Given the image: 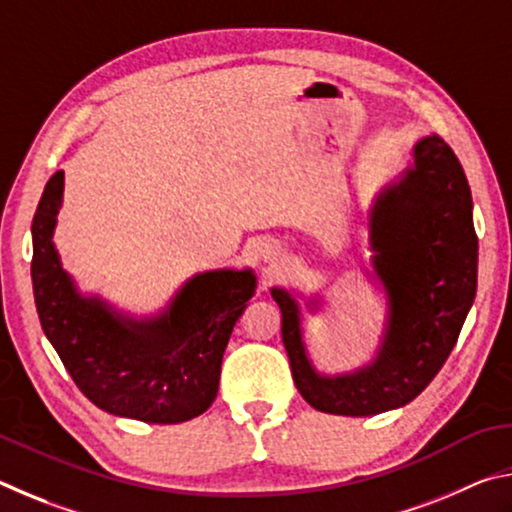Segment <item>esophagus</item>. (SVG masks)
<instances>
[{
  "mask_svg": "<svg viewBox=\"0 0 512 512\" xmlns=\"http://www.w3.org/2000/svg\"><path fill=\"white\" fill-rule=\"evenodd\" d=\"M259 257H264V262H268V259H275L277 257V250L264 246L262 250H259Z\"/></svg>",
  "mask_w": 512,
  "mask_h": 512,
  "instance_id": "34e87169",
  "label": "esophagus"
}]
</instances>
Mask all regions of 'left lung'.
<instances>
[{
  "label": "left lung",
  "instance_id": "1",
  "mask_svg": "<svg viewBox=\"0 0 512 512\" xmlns=\"http://www.w3.org/2000/svg\"><path fill=\"white\" fill-rule=\"evenodd\" d=\"M368 244L372 273L386 293V323L366 366L318 372L302 339L298 293L271 289L293 381L323 413L363 418L409 404L438 375L461 334L476 296L479 239L470 185L443 137L415 142L409 167L379 189L368 212ZM305 307L316 314L320 296Z\"/></svg>",
  "mask_w": 512,
  "mask_h": 512
}]
</instances>
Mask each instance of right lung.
Wrapping results in <instances>:
<instances>
[{
  "label": "right lung",
  "mask_w": 512,
  "mask_h": 512,
  "mask_svg": "<svg viewBox=\"0 0 512 512\" xmlns=\"http://www.w3.org/2000/svg\"><path fill=\"white\" fill-rule=\"evenodd\" d=\"M65 173L56 171L33 216L31 280L42 332L74 384L99 409L153 424L192 420L219 393L232 327L255 296L253 268L196 273L160 314L131 316L76 287L54 244Z\"/></svg>",
  "instance_id": "obj_1"
}]
</instances>
